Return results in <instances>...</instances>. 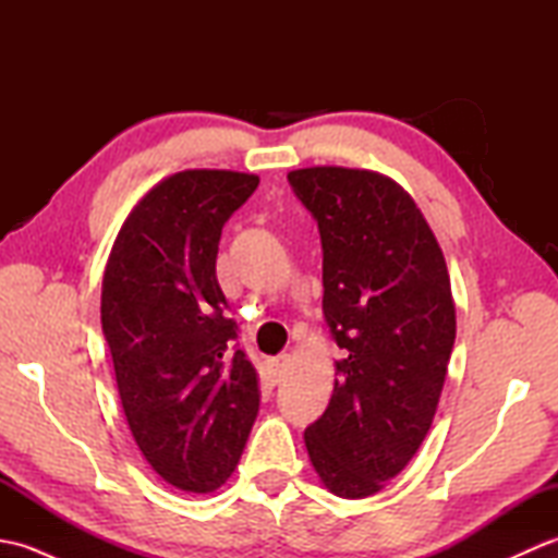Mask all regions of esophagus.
Returning a JSON list of instances; mask_svg holds the SVG:
<instances>
[{"label":"esophagus","mask_w":558,"mask_h":558,"mask_svg":"<svg viewBox=\"0 0 558 558\" xmlns=\"http://www.w3.org/2000/svg\"><path fill=\"white\" fill-rule=\"evenodd\" d=\"M288 366H290V354H278V357L270 360V376L272 381L280 384L282 378L288 374Z\"/></svg>","instance_id":"esophagus-1"}]
</instances>
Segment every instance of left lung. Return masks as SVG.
<instances>
[{
  "mask_svg": "<svg viewBox=\"0 0 558 558\" xmlns=\"http://www.w3.org/2000/svg\"><path fill=\"white\" fill-rule=\"evenodd\" d=\"M288 180L322 232L324 318L345 354L304 444L330 494L366 499L434 422L456 342L446 258L414 198L381 172L316 165Z\"/></svg>",
  "mask_w": 558,
  "mask_h": 558,
  "instance_id": "left-lung-1",
  "label": "left lung"
}]
</instances>
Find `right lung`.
<instances>
[{
    "instance_id": "right-lung-1",
    "label": "right lung",
    "mask_w": 558,
    "mask_h": 558,
    "mask_svg": "<svg viewBox=\"0 0 558 558\" xmlns=\"http://www.w3.org/2000/svg\"><path fill=\"white\" fill-rule=\"evenodd\" d=\"M256 174L184 170L129 210L102 272L100 322L129 429L174 489L208 494L232 475L258 412L252 362L218 286L222 225Z\"/></svg>"
}]
</instances>
